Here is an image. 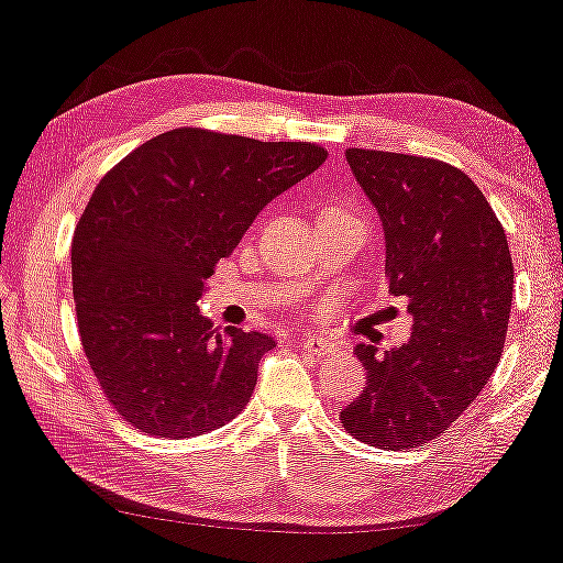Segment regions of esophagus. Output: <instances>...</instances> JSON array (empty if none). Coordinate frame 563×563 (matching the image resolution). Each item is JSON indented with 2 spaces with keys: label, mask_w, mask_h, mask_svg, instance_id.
Segmentation results:
<instances>
[{
  "label": "esophagus",
  "mask_w": 563,
  "mask_h": 563,
  "mask_svg": "<svg viewBox=\"0 0 563 563\" xmlns=\"http://www.w3.org/2000/svg\"><path fill=\"white\" fill-rule=\"evenodd\" d=\"M301 347H303L306 352H309L311 357H327V355H332V352L336 350L332 342L321 340V336H306Z\"/></svg>",
  "instance_id": "esophagus-1"
}]
</instances>
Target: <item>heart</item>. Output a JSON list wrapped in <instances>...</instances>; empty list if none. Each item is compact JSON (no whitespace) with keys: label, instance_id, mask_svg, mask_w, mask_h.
Returning <instances> with one entry per match:
<instances>
[{"label":"heart","instance_id":"heart-1","mask_svg":"<svg viewBox=\"0 0 563 563\" xmlns=\"http://www.w3.org/2000/svg\"><path fill=\"white\" fill-rule=\"evenodd\" d=\"M321 216H355V213H352L350 208L340 206V203H329V206L321 208Z\"/></svg>","mask_w":563,"mask_h":563}]
</instances>
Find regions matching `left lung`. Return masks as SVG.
I'll return each instance as SVG.
<instances>
[{
  "instance_id": "left-lung-1",
  "label": "left lung",
  "mask_w": 563,
  "mask_h": 563,
  "mask_svg": "<svg viewBox=\"0 0 563 563\" xmlns=\"http://www.w3.org/2000/svg\"><path fill=\"white\" fill-rule=\"evenodd\" d=\"M386 234L388 294L409 340L357 344L368 386L340 411L360 443L409 451L440 438L489 384L505 347L515 267L505 229L466 172L430 156L347 148Z\"/></svg>"
}]
</instances>
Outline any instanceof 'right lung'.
Returning a JSON list of instances; mask_svg holds the SVG:
<instances>
[{
  "label": "right lung",
  "instance_id": "1",
  "mask_svg": "<svg viewBox=\"0 0 563 563\" xmlns=\"http://www.w3.org/2000/svg\"><path fill=\"white\" fill-rule=\"evenodd\" d=\"M324 159L309 141L175 129L100 179L74 229L71 286L89 368L131 427L185 440L246 407L275 340L219 332L198 298L262 208Z\"/></svg>",
  "mask_w": 563,
  "mask_h": 563
}]
</instances>
